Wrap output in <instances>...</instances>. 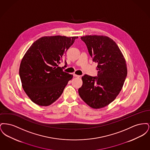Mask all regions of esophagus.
<instances>
[{"label":"esophagus","instance_id":"1","mask_svg":"<svg viewBox=\"0 0 150 150\" xmlns=\"http://www.w3.org/2000/svg\"><path fill=\"white\" fill-rule=\"evenodd\" d=\"M74 77H80V75H76V74H74Z\"/></svg>","mask_w":150,"mask_h":150}]
</instances>
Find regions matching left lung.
<instances>
[{
    "instance_id": "8db88e82",
    "label": "left lung",
    "mask_w": 150,
    "mask_h": 150,
    "mask_svg": "<svg viewBox=\"0 0 150 150\" xmlns=\"http://www.w3.org/2000/svg\"><path fill=\"white\" fill-rule=\"evenodd\" d=\"M93 62L97 63V77L85 75L79 89L81 98L91 107H106L121 91L127 75L126 61L114 41L106 36L81 37Z\"/></svg>"
}]
</instances>
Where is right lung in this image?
Returning a JSON list of instances; mask_svg holds the SVG:
<instances>
[{
	"label": "right lung",
	"mask_w": 150,
	"mask_h": 150,
	"mask_svg": "<svg viewBox=\"0 0 150 150\" xmlns=\"http://www.w3.org/2000/svg\"><path fill=\"white\" fill-rule=\"evenodd\" d=\"M78 38L43 36L34 42L23 56L19 69L22 86L36 105L48 106L52 104L73 78L72 75L63 71L58 64Z\"/></svg>",
	"instance_id": "obj_1"
}]
</instances>
